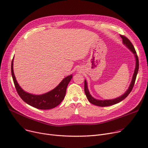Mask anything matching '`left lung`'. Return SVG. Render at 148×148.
<instances>
[{
    "mask_svg": "<svg viewBox=\"0 0 148 148\" xmlns=\"http://www.w3.org/2000/svg\"><path fill=\"white\" fill-rule=\"evenodd\" d=\"M121 38L123 39V44L126 46L128 49L130 50V51L134 54V58H135V62H136V64H135V68H134V73L132 76V79L131 82L130 84V85L127 89V90L123 94H122L121 96L111 99H98L93 97L91 95H90L89 89H88V82L86 81V79H85V92L86 96V98H88V101L90 102V103L97 106L99 107H107V106H110L114 104H117L120 102H121L122 100H123L124 98H126L129 94L132 91V90L133 88L135 81H136V76H137L138 70H139V59H138V57L137 54H136V51L134 49V47L132 44V42L130 41V40L126 38V37H124L123 36L120 35Z\"/></svg>",
    "mask_w": 148,
    "mask_h": 148,
    "instance_id": "left-lung-1",
    "label": "left lung"
}]
</instances>
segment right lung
I'll list each match as a JSON object with an SVG mask.
<instances>
[{"label":"right lung","instance_id":"add662e5","mask_svg":"<svg viewBox=\"0 0 148 148\" xmlns=\"http://www.w3.org/2000/svg\"><path fill=\"white\" fill-rule=\"evenodd\" d=\"M14 59L11 64V73L16 91L21 99L28 105L40 110H49L59 106L63 100L66 92L68 84L73 77L72 75L64 77L60 83L50 91L41 95L28 93L18 84L14 72Z\"/></svg>","mask_w":148,"mask_h":148}]
</instances>
